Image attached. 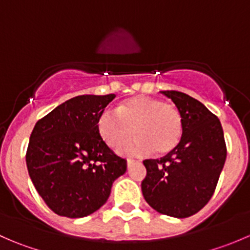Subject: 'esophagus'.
<instances>
[{
  "mask_svg": "<svg viewBox=\"0 0 250 250\" xmlns=\"http://www.w3.org/2000/svg\"><path fill=\"white\" fill-rule=\"evenodd\" d=\"M133 162H134V160H132V158H127V165L128 166H129L130 163H133Z\"/></svg>",
  "mask_w": 250,
  "mask_h": 250,
  "instance_id": "esophagus-1",
  "label": "esophagus"
}]
</instances>
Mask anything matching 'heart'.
Instances as JSON below:
<instances>
[{"instance_id":"heart-1","label":"heart","mask_w":250,"mask_h":250,"mask_svg":"<svg viewBox=\"0 0 250 250\" xmlns=\"http://www.w3.org/2000/svg\"><path fill=\"white\" fill-rule=\"evenodd\" d=\"M95 128L106 145L116 148L133 135L137 139L121 148L127 153L162 156L179 145L184 132L180 110L157 98L138 95L118 104L117 109L99 112Z\"/></svg>"}]
</instances>
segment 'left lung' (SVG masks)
Here are the masks:
<instances>
[{"label":"left lung","instance_id":"1","mask_svg":"<svg viewBox=\"0 0 250 250\" xmlns=\"http://www.w3.org/2000/svg\"><path fill=\"white\" fill-rule=\"evenodd\" d=\"M180 110V143L161 160H145L141 183L145 201L158 213L174 218L193 215L209 202L226 160V144L219 118L195 98L161 92Z\"/></svg>","mask_w":250,"mask_h":250}]
</instances>
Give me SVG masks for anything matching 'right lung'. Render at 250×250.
<instances>
[{
    "instance_id": "add662e5",
    "label": "right lung",
    "mask_w": 250,
    "mask_h": 250,
    "mask_svg": "<svg viewBox=\"0 0 250 250\" xmlns=\"http://www.w3.org/2000/svg\"><path fill=\"white\" fill-rule=\"evenodd\" d=\"M115 94L78 95L37 121L26 166L32 184L55 214L83 218L104 206L127 162L98 134L95 121Z\"/></svg>"
}]
</instances>
